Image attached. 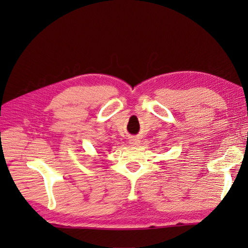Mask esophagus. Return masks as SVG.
<instances>
[{
    "mask_svg": "<svg viewBox=\"0 0 248 248\" xmlns=\"http://www.w3.org/2000/svg\"><path fill=\"white\" fill-rule=\"evenodd\" d=\"M129 144L131 146H138L140 144V140L139 138H130L129 140Z\"/></svg>",
    "mask_w": 248,
    "mask_h": 248,
    "instance_id": "34e87169",
    "label": "esophagus"
}]
</instances>
